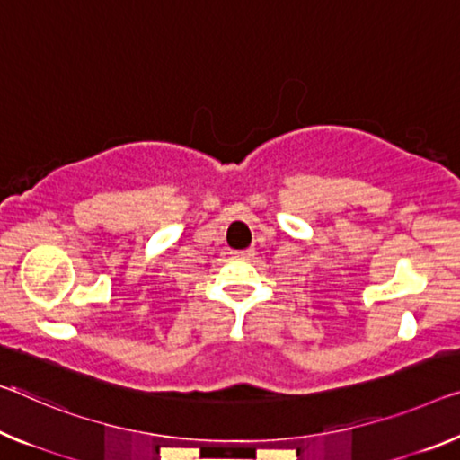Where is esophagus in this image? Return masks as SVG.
Returning a JSON list of instances; mask_svg holds the SVG:
<instances>
[{"instance_id": "esophagus-1", "label": "esophagus", "mask_w": 460, "mask_h": 460, "mask_svg": "<svg viewBox=\"0 0 460 460\" xmlns=\"http://www.w3.org/2000/svg\"><path fill=\"white\" fill-rule=\"evenodd\" d=\"M254 254L252 249H244V251H232V257L234 259H251Z\"/></svg>"}]
</instances>
